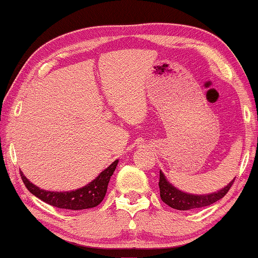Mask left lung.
<instances>
[{
    "mask_svg": "<svg viewBox=\"0 0 258 258\" xmlns=\"http://www.w3.org/2000/svg\"><path fill=\"white\" fill-rule=\"evenodd\" d=\"M233 182L234 179L217 192L208 194V195H192V194L184 192L182 190L174 187L172 184L167 182L166 177L160 171L159 189H160V197L164 203H166L171 208L178 209V211H189V209H196L211 206L214 202L219 201V200L222 199L228 192V190L231 189Z\"/></svg>",
    "mask_w": 258,
    "mask_h": 258,
    "instance_id": "left-lung-1",
    "label": "left lung"
}]
</instances>
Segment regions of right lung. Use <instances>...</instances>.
<instances>
[{"label":"right lung","instance_id":"right-lung-1","mask_svg":"<svg viewBox=\"0 0 258 258\" xmlns=\"http://www.w3.org/2000/svg\"><path fill=\"white\" fill-rule=\"evenodd\" d=\"M117 164H118V160H114L109 167L105 168L103 172L91 183L80 187V189L73 190V191H47V190L40 189L33 183H31L21 171L20 176L28 191L37 196L38 199H40L43 202L61 209L81 211V209L97 207L103 201L105 195H106L110 178L116 170Z\"/></svg>","mask_w":258,"mask_h":258}]
</instances>
